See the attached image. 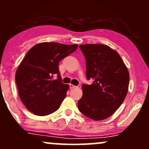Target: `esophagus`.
<instances>
[{
    "instance_id": "1",
    "label": "esophagus",
    "mask_w": 149,
    "mask_h": 149,
    "mask_svg": "<svg viewBox=\"0 0 149 149\" xmlns=\"http://www.w3.org/2000/svg\"><path fill=\"white\" fill-rule=\"evenodd\" d=\"M69 87H70V89H73V88H76V86H75V85H73V84H69Z\"/></svg>"
}]
</instances>
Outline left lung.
<instances>
[{"mask_svg":"<svg viewBox=\"0 0 149 149\" xmlns=\"http://www.w3.org/2000/svg\"><path fill=\"white\" fill-rule=\"evenodd\" d=\"M86 61L87 79L91 85H82L83 96L78 109L94 120H102L115 113L127 94L130 74L116 50L101 44L80 45Z\"/></svg>","mask_w":149,"mask_h":149,"instance_id":"1","label":"left lung"}]
</instances>
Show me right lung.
I'll list each match as a JSON object with an SVG mask.
<instances>
[{
	"label": "right lung",
	"instance_id": "add662e5",
	"mask_svg": "<svg viewBox=\"0 0 149 149\" xmlns=\"http://www.w3.org/2000/svg\"><path fill=\"white\" fill-rule=\"evenodd\" d=\"M78 47L44 42L28 51L17 70L15 81L20 100L29 111L44 116L59 109L69 85L61 83L58 65ZM56 74L58 79L54 80Z\"/></svg>",
	"mask_w": 149,
	"mask_h": 149
}]
</instances>
